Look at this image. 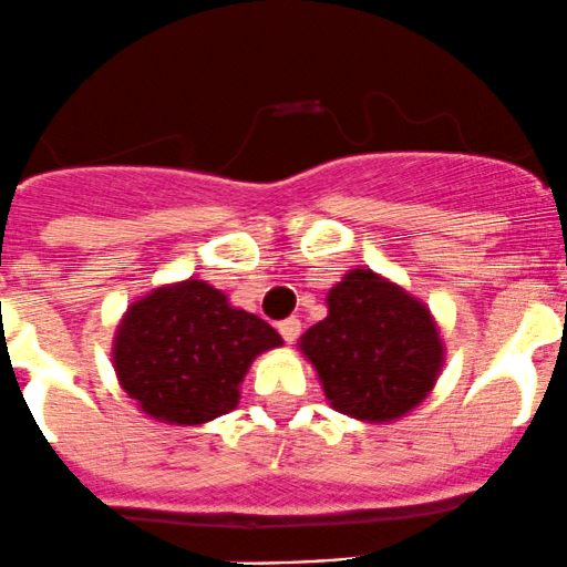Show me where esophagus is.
I'll return each instance as SVG.
<instances>
[{
	"label": "esophagus",
	"instance_id": "1",
	"mask_svg": "<svg viewBox=\"0 0 567 567\" xmlns=\"http://www.w3.org/2000/svg\"><path fill=\"white\" fill-rule=\"evenodd\" d=\"M279 334L285 337V342H296V337L301 334V320L299 318H285L279 323Z\"/></svg>",
	"mask_w": 567,
	"mask_h": 567
}]
</instances>
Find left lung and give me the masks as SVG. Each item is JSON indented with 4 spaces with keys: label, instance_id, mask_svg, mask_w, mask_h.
<instances>
[{
    "label": "left lung",
    "instance_id": "left-lung-1",
    "mask_svg": "<svg viewBox=\"0 0 567 567\" xmlns=\"http://www.w3.org/2000/svg\"><path fill=\"white\" fill-rule=\"evenodd\" d=\"M329 316L307 329L301 353L340 414L390 422L427 398L444 348L431 310L370 268H353L326 296Z\"/></svg>",
    "mask_w": 567,
    "mask_h": 567
}]
</instances>
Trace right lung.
Masks as SVG:
<instances>
[{"mask_svg":"<svg viewBox=\"0 0 567 567\" xmlns=\"http://www.w3.org/2000/svg\"><path fill=\"white\" fill-rule=\"evenodd\" d=\"M277 346L282 337L266 320L186 279L128 307L114 337V373L153 420L203 425L236 409L251 359Z\"/></svg>","mask_w":567,"mask_h":567,"instance_id":"1","label":"right lung"}]
</instances>
